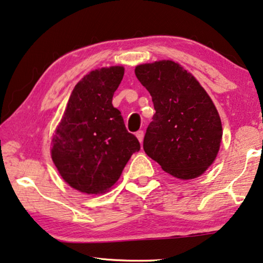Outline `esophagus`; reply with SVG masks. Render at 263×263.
<instances>
[{"label":"esophagus","instance_id":"1","mask_svg":"<svg viewBox=\"0 0 263 263\" xmlns=\"http://www.w3.org/2000/svg\"><path fill=\"white\" fill-rule=\"evenodd\" d=\"M135 135H136V138H138V140L140 141V142L142 143V141H143V132L142 130H139Z\"/></svg>","mask_w":263,"mask_h":263}]
</instances>
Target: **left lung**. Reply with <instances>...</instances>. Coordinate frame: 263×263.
<instances>
[{
    "instance_id": "1",
    "label": "left lung",
    "mask_w": 263,
    "mask_h": 263,
    "mask_svg": "<svg viewBox=\"0 0 263 263\" xmlns=\"http://www.w3.org/2000/svg\"><path fill=\"white\" fill-rule=\"evenodd\" d=\"M135 74L149 91L155 109L143 139L146 154L176 178L201 176L215 161L223 135L210 96L172 60L138 65Z\"/></svg>"
}]
</instances>
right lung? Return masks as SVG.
Listing matches in <instances>:
<instances>
[{
  "instance_id": "1",
  "label": "right lung",
  "mask_w": 263,
  "mask_h": 263,
  "mask_svg": "<svg viewBox=\"0 0 263 263\" xmlns=\"http://www.w3.org/2000/svg\"><path fill=\"white\" fill-rule=\"evenodd\" d=\"M122 66L91 71L77 83L52 139V160L71 187L87 195L104 193L119 180L133 153L140 151L125 129L112 96Z\"/></svg>"
}]
</instances>
